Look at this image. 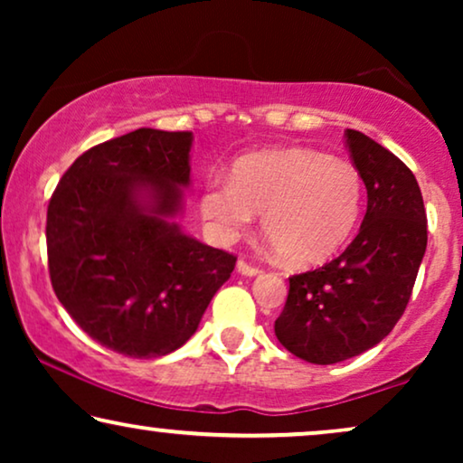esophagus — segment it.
Segmentation results:
<instances>
[{"instance_id": "obj_1", "label": "esophagus", "mask_w": 463, "mask_h": 463, "mask_svg": "<svg viewBox=\"0 0 463 463\" xmlns=\"http://www.w3.org/2000/svg\"><path fill=\"white\" fill-rule=\"evenodd\" d=\"M236 268H238V271H240V274H242V276H257V274H261V268H257V265L246 263L244 259H240Z\"/></svg>"}]
</instances>
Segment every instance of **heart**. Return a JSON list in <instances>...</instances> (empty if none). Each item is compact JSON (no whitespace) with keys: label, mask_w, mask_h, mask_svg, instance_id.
Listing matches in <instances>:
<instances>
[{"label":"heart","mask_w":463,"mask_h":463,"mask_svg":"<svg viewBox=\"0 0 463 463\" xmlns=\"http://www.w3.org/2000/svg\"><path fill=\"white\" fill-rule=\"evenodd\" d=\"M363 195L354 164L312 149H276L238 160L232 179H208L200 208L223 244L249 232L263 213V230L287 263L314 268L350 240Z\"/></svg>","instance_id":"heart-1"}]
</instances>
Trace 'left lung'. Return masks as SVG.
<instances>
[{
    "label": "left lung",
    "mask_w": 463,
    "mask_h": 463,
    "mask_svg": "<svg viewBox=\"0 0 463 463\" xmlns=\"http://www.w3.org/2000/svg\"><path fill=\"white\" fill-rule=\"evenodd\" d=\"M366 187L358 236L331 263L288 278L274 331L297 358L335 364L371 350L407 307L428 244L421 189L407 164L358 130H345Z\"/></svg>",
    "instance_id": "1"
}]
</instances>
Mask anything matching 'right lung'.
Instances as JSON below:
<instances>
[{"instance_id": "obj_1", "label": "right lung", "mask_w": 463, "mask_h": 463, "mask_svg": "<svg viewBox=\"0 0 463 463\" xmlns=\"http://www.w3.org/2000/svg\"><path fill=\"white\" fill-rule=\"evenodd\" d=\"M192 132L138 128L75 160L48 204L52 288L81 331L130 358L192 337L236 257L181 232Z\"/></svg>"}]
</instances>
